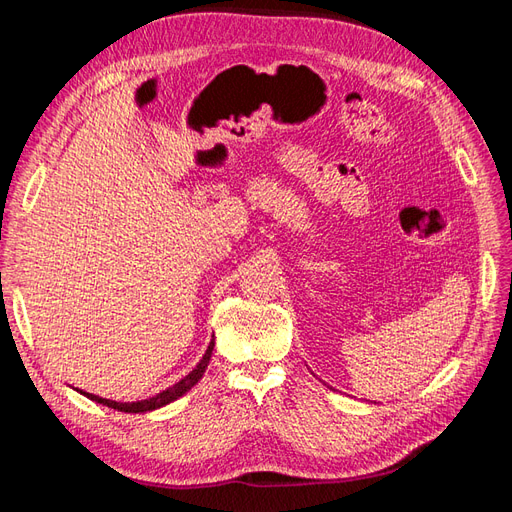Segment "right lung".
<instances>
[{"label":"right lung","instance_id":"add662e5","mask_svg":"<svg viewBox=\"0 0 512 512\" xmlns=\"http://www.w3.org/2000/svg\"><path fill=\"white\" fill-rule=\"evenodd\" d=\"M211 352H213V342L209 344V348H207V352H205V356H203V361H200L198 365H196V369L192 371V374H188L185 376L183 380H179L175 386H170V389H166V391H162L160 395H156V397H149V399H143V401H136V404H119V401H111V399H102V397H96V395H91V393H83L85 397H89V399H94V401H98V404H102V406H106V408H113V410H119V412H130V414H138V412H149V410H156V408H162V406H166V404H170V401H175L177 397H181L183 393H188L192 386L203 378V374H205V369H207V365H209V359H211Z\"/></svg>","mask_w":512,"mask_h":512}]
</instances>
